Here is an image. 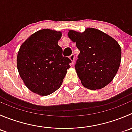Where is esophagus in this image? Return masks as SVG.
I'll use <instances>...</instances> for the list:
<instances>
[{"mask_svg":"<svg viewBox=\"0 0 132 132\" xmlns=\"http://www.w3.org/2000/svg\"><path fill=\"white\" fill-rule=\"evenodd\" d=\"M70 59L71 61V64H73L74 62H75V55L73 53L70 56Z\"/></svg>","mask_w":132,"mask_h":132,"instance_id":"obj_1","label":"esophagus"}]
</instances>
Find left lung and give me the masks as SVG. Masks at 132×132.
<instances>
[{"label": "left lung", "instance_id": "8db88e82", "mask_svg": "<svg viewBox=\"0 0 132 132\" xmlns=\"http://www.w3.org/2000/svg\"><path fill=\"white\" fill-rule=\"evenodd\" d=\"M68 35L80 51L75 68L83 86L98 89L111 82L121 64L119 43L95 28H87L83 33L70 30Z\"/></svg>", "mask_w": 132, "mask_h": 132}]
</instances>
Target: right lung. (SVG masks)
Masks as SVG:
<instances>
[{"mask_svg": "<svg viewBox=\"0 0 132 132\" xmlns=\"http://www.w3.org/2000/svg\"><path fill=\"white\" fill-rule=\"evenodd\" d=\"M61 31L44 29L35 32L21 45L16 58L20 77L27 88L42 96L61 87L71 61L62 56L58 45Z\"/></svg>", "mask_w": 132, "mask_h": 132, "instance_id": "obj_1", "label": "right lung"}]
</instances>
